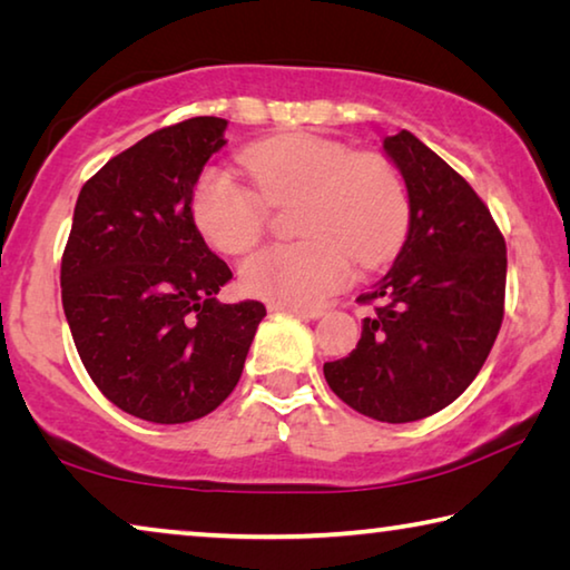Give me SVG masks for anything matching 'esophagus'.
<instances>
[{
    "mask_svg": "<svg viewBox=\"0 0 570 570\" xmlns=\"http://www.w3.org/2000/svg\"><path fill=\"white\" fill-rule=\"evenodd\" d=\"M272 312H284V314H296V316H304V320H320L324 314L322 308H306V306H286V304H268Z\"/></svg>",
    "mask_w": 570,
    "mask_h": 570,
    "instance_id": "34e87169",
    "label": "esophagus"
}]
</instances>
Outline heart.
Segmentation results:
<instances>
[{"instance_id": "heart-1", "label": "heart", "mask_w": 570, "mask_h": 570, "mask_svg": "<svg viewBox=\"0 0 570 570\" xmlns=\"http://www.w3.org/2000/svg\"><path fill=\"white\" fill-rule=\"evenodd\" d=\"M256 188L234 173L208 168L193 190V218L210 246L244 254L262 238L268 206L302 198L296 244L256 250L240 266L250 296L272 304L314 306L342 292L354 258L372 268L400 248L410 206L387 160L308 132L278 135L244 150Z\"/></svg>"}]
</instances>
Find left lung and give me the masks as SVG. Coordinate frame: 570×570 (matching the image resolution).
Returning <instances> with one entry per match:
<instances>
[{
  "label": "left lung",
  "instance_id": "obj_1",
  "mask_svg": "<svg viewBox=\"0 0 570 570\" xmlns=\"http://www.w3.org/2000/svg\"><path fill=\"white\" fill-rule=\"evenodd\" d=\"M402 173L410 228L397 258L360 302H377L362 340L326 362L336 397L380 422L448 407L485 364L503 324L505 240L470 183L412 132L382 140Z\"/></svg>",
  "mask_w": 570,
  "mask_h": 570
}]
</instances>
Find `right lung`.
<instances>
[{"instance_id": "1", "label": "right lung", "mask_w": 570, "mask_h": 570, "mask_svg": "<svg viewBox=\"0 0 570 570\" xmlns=\"http://www.w3.org/2000/svg\"><path fill=\"white\" fill-rule=\"evenodd\" d=\"M190 118L110 158L85 183L62 254V308L98 390L132 417H206L240 380L266 306L220 304L234 274L193 220V188L226 146Z\"/></svg>"}]
</instances>
